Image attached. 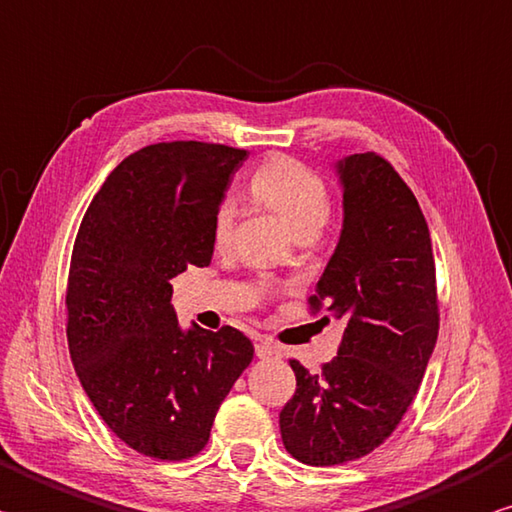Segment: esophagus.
I'll return each instance as SVG.
<instances>
[{
  "label": "esophagus",
  "instance_id": "esophagus-1",
  "mask_svg": "<svg viewBox=\"0 0 512 512\" xmlns=\"http://www.w3.org/2000/svg\"><path fill=\"white\" fill-rule=\"evenodd\" d=\"M255 353H257V358H262V360H275V358H280V347H277L275 342L264 338V340L255 342Z\"/></svg>",
  "mask_w": 512,
  "mask_h": 512
}]
</instances>
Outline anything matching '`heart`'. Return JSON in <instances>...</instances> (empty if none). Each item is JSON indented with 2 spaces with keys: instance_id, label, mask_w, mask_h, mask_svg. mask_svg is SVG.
<instances>
[{
  "instance_id": "1",
  "label": "heart",
  "mask_w": 512,
  "mask_h": 512,
  "mask_svg": "<svg viewBox=\"0 0 512 512\" xmlns=\"http://www.w3.org/2000/svg\"><path fill=\"white\" fill-rule=\"evenodd\" d=\"M255 197L275 210L297 235L318 232L331 215V197L322 176L293 159L268 161L253 179ZM235 203L224 199L212 217V241L226 248L235 230Z\"/></svg>"
}]
</instances>
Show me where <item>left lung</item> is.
<instances>
[{"mask_svg":"<svg viewBox=\"0 0 512 512\" xmlns=\"http://www.w3.org/2000/svg\"><path fill=\"white\" fill-rule=\"evenodd\" d=\"M336 172L342 230L309 304L347 327L322 374L291 360L297 387L280 412L284 448L309 466L376 450L412 405L439 336L432 239L412 190L374 152L345 156Z\"/></svg>","mask_w":512,"mask_h":512,"instance_id":"obj_1","label":"left lung"}]
</instances>
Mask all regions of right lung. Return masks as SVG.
<instances>
[{
    "label": "right lung",
    "mask_w": 512,
    "mask_h": 512,
    "mask_svg": "<svg viewBox=\"0 0 512 512\" xmlns=\"http://www.w3.org/2000/svg\"><path fill=\"white\" fill-rule=\"evenodd\" d=\"M246 150L174 141L129 154L89 203L73 244L67 338L102 421L145 457L206 448L253 342L221 327L181 329L170 280L208 266L212 217Z\"/></svg>",
    "instance_id": "1"
}]
</instances>
